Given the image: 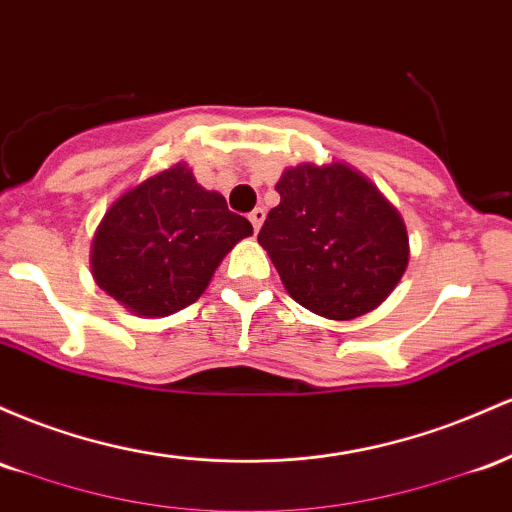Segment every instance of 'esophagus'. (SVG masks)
<instances>
[{
  "label": "esophagus",
  "instance_id": "34e87169",
  "mask_svg": "<svg viewBox=\"0 0 512 512\" xmlns=\"http://www.w3.org/2000/svg\"><path fill=\"white\" fill-rule=\"evenodd\" d=\"M249 220H251V225H254V232H258V229H261V225H263V220H266V210H263V208L251 210Z\"/></svg>",
  "mask_w": 512,
  "mask_h": 512
}]
</instances>
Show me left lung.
Listing matches in <instances>:
<instances>
[{
	"label": "left lung",
	"instance_id": "obj_1",
	"mask_svg": "<svg viewBox=\"0 0 512 512\" xmlns=\"http://www.w3.org/2000/svg\"><path fill=\"white\" fill-rule=\"evenodd\" d=\"M258 244L285 290L319 317L348 321L372 312L409 266L401 215L348 164H300L275 183Z\"/></svg>",
	"mask_w": 512,
	"mask_h": 512
}]
</instances>
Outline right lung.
<instances>
[{
    "label": "right lung",
    "instance_id": "right-lung-1",
    "mask_svg": "<svg viewBox=\"0 0 512 512\" xmlns=\"http://www.w3.org/2000/svg\"><path fill=\"white\" fill-rule=\"evenodd\" d=\"M254 234L246 217L205 191L186 164L149 176L103 215L91 273L137 317H169L198 300L234 244Z\"/></svg>",
    "mask_w": 512,
    "mask_h": 512
}]
</instances>
